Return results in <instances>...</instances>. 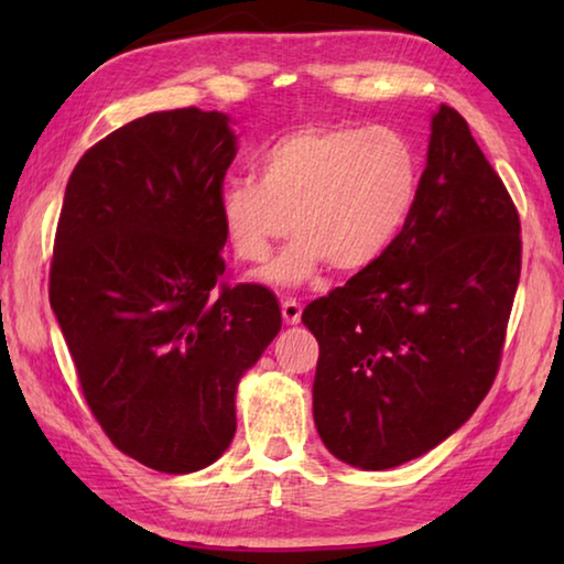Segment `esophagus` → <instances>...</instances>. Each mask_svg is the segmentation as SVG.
<instances>
[{"instance_id":"1","label":"esophagus","mask_w":564,"mask_h":564,"mask_svg":"<svg viewBox=\"0 0 564 564\" xmlns=\"http://www.w3.org/2000/svg\"><path fill=\"white\" fill-rule=\"evenodd\" d=\"M281 313H283V321L289 323V326H295V323H301L303 308H301V303L295 301V299H285L281 303Z\"/></svg>"}]
</instances>
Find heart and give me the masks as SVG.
<instances>
[{"label":"heart","mask_w":564,"mask_h":564,"mask_svg":"<svg viewBox=\"0 0 564 564\" xmlns=\"http://www.w3.org/2000/svg\"><path fill=\"white\" fill-rule=\"evenodd\" d=\"M417 184V154L400 131L303 127L265 151L259 184L224 186L218 216L228 246L248 263L269 261L293 231V243L259 275L293 289L323 263L338 273L373 265L403 231Z\"/></svg>","instance_id":"b5f03b06"}]
</instances>
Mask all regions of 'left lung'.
<instances>
[{"instance_id": "left-lung-1", "label": "left lung", "mask_w": 564, "mask_h": 564, "mask_svg": "<svg viewBox=\"0 0 564 564\" xmlns=\"http://www.w3.org/2000/svg\"><path fill=\"white\" fill-rule=\"evenodd\" d=\"M520 253L508 188L467 121L441 104L403 231L303 311L321 346L313 420L338 460L388 470L475 413L500 366Z\"/></svg>"}]
</instances>
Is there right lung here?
<instances>
[{"mask_svg":"<svg viewBox=\"0 0 564 564\" xmlns=\"http://www.w3.org/2000/svg\"><path fill=\"white\" fill-rule=\"evenodd\" d=\"M231 117L147 113L94 144L64 191L50 303L109 441L186 475L226 453L236 388L281 330L263 285L221 283Z\"/></svg>","mask_w":564,"mask_h":564,"instance_id":"1","label":"right lung"}]
</instances>
